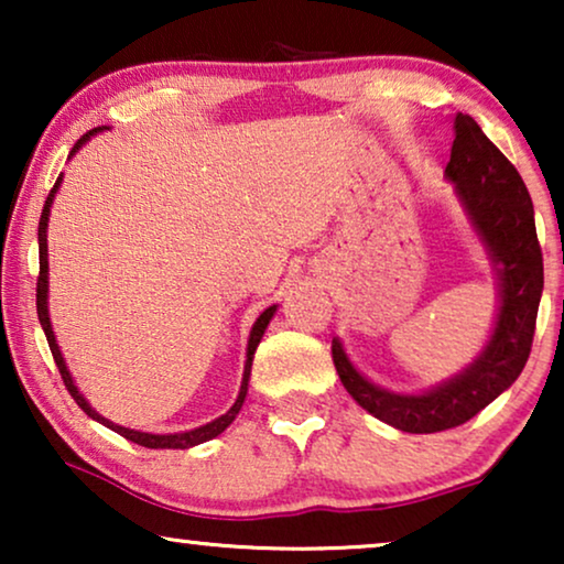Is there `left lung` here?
Masks as SVG:
<instances>
[{
	"label": "left lung",
	"mask_w": 564,
	"mask_h": 564,
	"mask_svg": "<svg viewBox=\"0 0 564 564\" xmlns=\"http://www.w3.org/2000/svg\"><path fill=\"white\" fill-rule=\"evenodd\" d=\"M444 174L454 182V192L496 269L498 318L488 344L459 375L419 395L377 388L357 372L338 338L330 344L346 392L375 419L408 434L459 426L511 388L529 359L544 290L542 246L527 184L469 115L457 112L454 118L452 156Z\"/></svg>",
	"instance_id": "8db88e82"
}]
</instances>
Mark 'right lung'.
Instances as JSON below:
<instances>
[{"mask_svg":"<svg viewBox=\"0 0 564 564\" xmlns=\"http://www.w3.org/2000/svg\"><path fill=\"white\" fill-rule=\"evenodd\" d=\"M105 128V126H102ZM102 128H95L89 130L87 135H82L79 141L74 143L72 153H68V159L74 156L76 151L82 149L84 143L89 141L91 135L99 133ZM61 180H64V174L58 176L56 184H53L51 195L48 199H45L43 205V213H41V223H37V253H41V274H37V290H35V303H37V321H41L43 326V334L45 338H48V346H51V354H53V361H56L58 372H61V380H64L66 390L72 392V398L76 400V405L82 408L84 413L89 415V419H95L102 423V426L112 429L115 434L126 436L128 442L133 444H141V446H149V449H189V446H197L203 442H210V438H215L218 434H223L230 423H234V419L238 415V411H241L243 400H246V392H249V377H251V361H253V351H257V346L261 341V336H264V330L269 326V321H272V315L276 313V305L267 307L264 313L259 315L257 323H253L251 328V336H249V349H246V365H243V380H241V390H238V398L236 403L230 405L228 413H223L220 419H215L210 423H205V426L199 429H192V431H182V434H143V431H135V429H126V426H118V423H112L110 419H105V415H99L95 408H91L87 400H84V395L79 392V388L74 384V377L72 372H68L66 361H64V354H61L58 344H56V336H53V328H51V318H48V215H51V205H53V197H56V192L61 187Z\"/></svg>","mask_w":564,"mask_h":564,"instance_id":"obj_1","label":"right lung"}]
</instances>
